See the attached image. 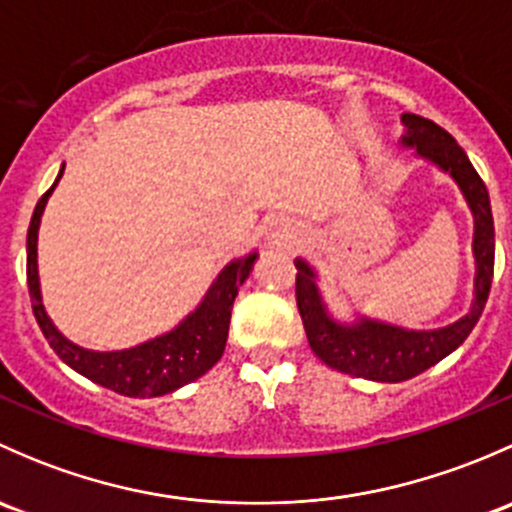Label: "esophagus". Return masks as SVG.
I'll return each instance as SVG.
<instances>
[{"mask_svg": "<svg viewBox=\"0 0 512 512\" xmlns=\"http://www.w3.org/2000/svg\"><path fill=\"white\" fill-rule=\"evenodd\" d=\"M297 235H299L297 223L289 218H280L270 225V230H267V242L275 247H289L294 245Z\"/></svg>", "mask_w": 512, "mask_h": 512, "instance_id": "1", "label": "esophagus"}]
</instances>
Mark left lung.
Instances as JSON below:
<instances>
[{"label":"left lung","mask_w":512,"mask_h":512,"mask_svg":"<svg viewBox=\"0 0 512 512\" xmlns=\"http://www.w3.org/2000/svg\"><path fill=\"white\" fill-rule=\"evenodd\" d=\"M406 133L401 146L416 148V156L431 160L433 165L451 175L461 188L468 208L473 213V257H476V282H473V304L458 322L441 329H404L396 324L376 322L359 317L356 322H337L324 304L317 287V272L304 260H294L297 267V309L307 332L309 347L327 366L359 379L399 384L414 379L421 371L431 369L448 354L456 352L483 314L493 282L495 262V230L490 198L485 183L468 160L466 151L456 138L443 131L438 123L416 113L401 116Z\"/></svg>","instance_id":"left-lung-1"}]
</instances>
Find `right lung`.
<instances>
[{
  "label": "right lung",
  "instance_id": "right-lung-1",
  "mask_svg": "<svg viewBox=\"0 0 512 512\" xmlns=\"http://www.w3.org/2000/svg\"><path fill=\"white\" fill-rule=\"evenodd\" d=\"M64 168L59 170V178ZM54 180L49 190L41 195L36 203L32 223L27 232V282L29 297H32L34 317L44 332L46 342L51 344L59 359L79 371L81 376L91 379L94 384L106 386L116 394L133 396V399H151V396L173 394L180 386L200 379L205 371L213 369L225 352L227 329H230L232 302L237 297V289L250 277L252 265L257 260V252H250L242 260H232L220 270L215 282L210 285L203 302L190 312L183 322L170 332L160 334L156 339L136 344L131 349H118V352H94L79 344L69 342L54 322L46 314L41 302L39 287V265H36V240H39L41 215H44L46 200L54 193Z\"/></svg>",
  "mask_w": 512,
  "mask_h": 512
}]
</instances>
